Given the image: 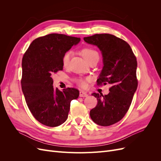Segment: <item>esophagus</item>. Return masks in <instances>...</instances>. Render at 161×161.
Segmentation results:
<instances>
[{
	"label": "esophagus",
	"instance_id": "1",
	"mask_svg": "<svg viewBox=\"0 0 161 161\" xmlns=\"http://www.w3.org/2000/svg\"><path fill=\"white\" fill-rule=\"evenodd\" d=\"M79 96H80V97H86L88 96V94H87L86 92L80 91V92H79Z\"/></svg>",
	"mask_w": 161,
	"mask_h": 161
}]
</instances>
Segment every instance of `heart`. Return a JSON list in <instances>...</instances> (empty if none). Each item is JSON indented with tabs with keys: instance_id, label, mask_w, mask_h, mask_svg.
Instances as JSON below:
<instances>
[{
	"instance_id": "1",
	"label": "heart",
	"mask_w": 161,
	"mask_h": 161,
	"mask_svg": "<svg viewBox=\"0 0 161 161\" xmlns=\"http://www.w3.org/2000/svg\"><path fill=\"white\" fill-rule=\"evenodd\" d=\"M82 55H83V56L85 57V59L89 62H90L92 60H98L99 58V55L98 52L96 51L94 49H92V48H85V49L82 50ZM72 54V51L69 50V51H67L66 52H65L64 54L63 55L62 64H63V66H64V67H67L68 66H69ZM76 82L78 83V85L80 86H85L86 85L85 80L82 79H77Z\"/></svg>"
}]
</instances>
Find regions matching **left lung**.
I'll return each instance as SVG.
<instances>
[{"mask_svg": "<svg viewBox=\"0 0 161 161\" xmlns=\"http://www.w3.org/2000/svg\"><path fill=\"white\" fill-rule=\"evenodd\" d=\"M84 40L98 47L103 56V67L97 85H111L108 95L92 94L97 104L90 111L91 118L99 125H113L127 113L137 89L136 58L127 42L111 34H95Z\"/></svg>", "mask_w": 161, "mask_h": 161, "instance_id": "left-lung-1", "label": "left lung"}]
</instances>
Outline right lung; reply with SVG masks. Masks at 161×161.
<instances>
[{"instance_id": "obj_1", "label": "right lung", "mask_w": 161, "mask_h": 161, "mask_svg": "<svg viewBox=\"0 0 161 161\" xmlns=\"http://www.w3.org/2000/svg\"><path fill=\"white\" fill-rule=\"evenodd\" d=\"M80 41L64 34H48L33 40L23 57L22 91L29 109L43 125L56 127L65 122L71 101L79 96L75 88L53 89L52 76L63 70V55Z\"/></svg>"}]
</instances>
